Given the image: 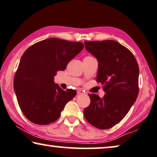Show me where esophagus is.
Listing matches in <instances>:
<instances>
[{"mask_svg": "<svg viewBox=\"0 0 157 157\" xmlns=\"http://www.w3.org/2000/svg\"><path fill=\"white\" fill-rule=\"evenodd\" d=\"M84 94L83 91V90H78V92H77V94H78V95H81V94Z\"/></svg>", "mask_w": 157, "mask_h": 157, "instance_id": "esophagus-1", "label": "esophagus"}]
</instances>
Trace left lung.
Segmentation results:
<instances>
[{
    "label": "left lung",
    "mask_w": 157,
    "mask_h": 157,
    "mask_svg": "<svg viewBox=\"0 0 157 157\" xmlns=\"http://www.w3.org/2000/svg\"><path fill=\"white\" fill-rule=\"evenodd\" d=\"M98 62L97 82L103 85V98L89 94L84 117L95 128H112L128 114L139 94V66L132 53L115 40L84 42Z\"/></svg>",
    "instance_id": "8db88e82"
}]
</instances>
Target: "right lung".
Returning <instances> with one entry per match:
<instances>
[{
    "instance_id": "1",
    "label": "right lung",
    "mask_w": 157,
    "mask_h": 157,
    "mask_svg": "<svg viewBox=\"0 0 157 157\" xmlns=\"http://www.w3.org/2000/svg\"><path fill=\"white\" fill-rule=\"evenodd\" d=\"M83 47L82 42L49 38L24 52L13 86L20 108L29 121L37 124L56 121L66 104L76 96V90H63L54 77L65 70Z\"/></svg>"
}]
</instances>
